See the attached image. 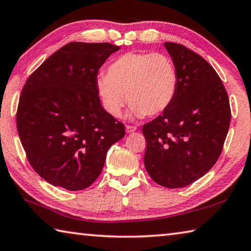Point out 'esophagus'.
I'll return each instance as SVG.
<instances>
[{"label":"esophagus","mask_w":251,"mask_h":251,"mask_svg":"<svg viewBox=\"0 0 251 251\" xmlns=\"http://www.w3.org/2000/svg\"><path fill=\"white\" fill-rule=\"evenodd\" d=\"M136 129V126H131V125H127L126 126V131L127 133H133V131H135Z\"/></svg>","instance_id":"esophagus-1"}]
</instances>
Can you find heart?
I'll list each match as a JSON object with an SVG mask.
<instances>
[{
	"label": "heart",
	"mask_w": 251,
	"mask_h": 251,
	"mask_svg": "<svg viewBox=\"0 0 251 251\" xmlns=\"http://www.w3.org/2000/svg\"><path fill=\"white\" fill-rule=\"evenodd\" d=\"M178 82L176 65L168 55L130 52L116 58L107 75L99 76L96 87L109 115L120 116L127 99L131 115L144 117L159 115L173 104Z\"/></svg>",
	"instance_id": "heart-1"
}]
</instances>
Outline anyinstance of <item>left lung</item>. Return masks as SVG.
Instances as JSON below:
<instances>
[{
    "instance_id": "left-lung-1",
    "label": "left lung",
    "mask_w": 251,
    "mask_h": 251,
    "mask_svg": "<svg viewBox=\"0 0 251 251\" xmlns=\"http://www.w3.org/2000/svg\"><path fill=\"white\" fill-rule=\"evenodd\" d=\"M178 72L173 104L143 125L144 164L151 179L166 188L196 181L222 154L230 125V105L222 79L201 55L172 42L164 44Z\"/></svg>"
}]
</instances>
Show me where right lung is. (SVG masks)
Masks as SVG:
<instances>
[{"mask_svg":"<svg viewBox=\"0 0 251 251\" xmlns=\"http://www.w3.org/2000/svg\"><path fill=\"white\" fill-rule=\"evenodd\" d=\"M120 50L109 43L72 42L29 75L21 93L16 126L28 163L50 184L67 190L90 187L109 147L125 126L100 104V66Z\"/></svg>","mask_w":251,"mask_h":251,"instance_id":"obj_1","label":"right lung"}]
</instances>
